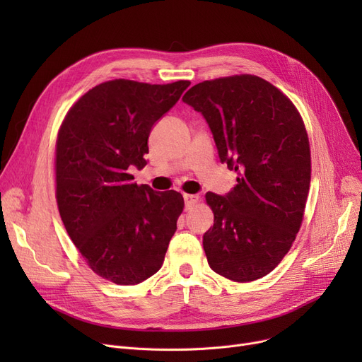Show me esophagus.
<instances>
[{
    "label": "esophagus",
    "mask_w": 362,
    "mask_h": 362,
    "mask_svg": "<svg viewBox=\"0 0 362 362\" xmlns=\"http://www.w3.org/2000/svg\"><path fill=\"white\" fill-rule=\"evenodd\" d=\"M183 199H185V208H186V210H191V208L198 202L199 197L198 195H191V194H185Z\"/></svg>",
    "instance_id": "esophagus-1"
}]
</instances>
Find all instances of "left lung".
Segmentation results:
<instances>
[{
  "mask_svg": "<svg viewBox=\"0 0 362 362\" xmlns=\"http://www.w3.org/2000/svg\"><path fill=\"white\" fill-rule=\"evenodd\" d=\"M185 104L201 112L218 158L236 171L230 192H206L214 224L202 238L210 267L233 281L273 272L299 232L311 180L305 126L292 101L258 76L205 81Z\"/></svg>",
  "mask_w": 362,
  "mask_h": 362,
  "instance_id": "left-lung-1",
  "label": "left lung"
}]
</instances>
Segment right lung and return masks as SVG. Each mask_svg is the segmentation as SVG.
<instances>
[{"label": "right lung", "mask_w": 362, "mask_h": 362, "mask_svg": "<svg viewBox=\"0 0 362 362\" xmlns=\"http://www.w3.org/2000/svg\"><path fill=\"white\" fill-rule=\"evenodd\" d=\"M191 85L116 79L88 90L60 127L55 145L57 204L89 267L116 284H138L164 262L183 211L176 191L138 186L154 124Z\"/></svg>", "instance_id": "right-lung-1"}]
</instances>
